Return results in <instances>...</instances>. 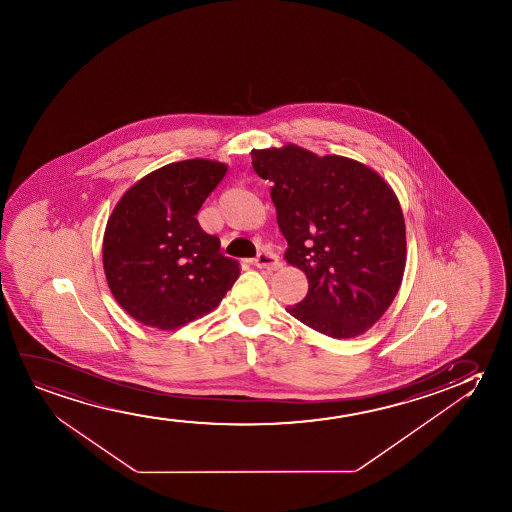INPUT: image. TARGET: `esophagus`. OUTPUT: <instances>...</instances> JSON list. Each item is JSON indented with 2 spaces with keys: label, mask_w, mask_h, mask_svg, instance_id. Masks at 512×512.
Here are the masks:
<instances>
[{
  "label": "esophagus",
  "mask_w": 512,
  "mask_h": 512,
  "mask_svg": "<svg viewBox=\"0 0 512 512\" xmlns=\"http://www.w3.org/2000/svg\"><path fill=\"white\" fill-rule=\"evenodd\" d=\"M253 266H257L259 269H266V271H276L280 267V259L274 253H259L253 259Z\"/></svg>",
  "instance_id": "34e87169"
}]
</instances>
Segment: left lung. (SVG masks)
<instances>
[{"label": "left lung", "instance_id": "obj_1", "mask_svg": "<svg viewBox=\"0 0 512 512\" xmlns=\"http://www.w3.org/2000/svg\"><path fill=\"white\" fill-rule=\"evenodd\" d=\"M250 154L255 173L273 183L285 259L308 278V294L288 313L325 336L364 334L390 308L406 267V224L392 187L341 155L297 145Z\"/></svg>", "mask_w": 512, "mask_h": 512}]
</instances>
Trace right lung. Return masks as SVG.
I'll return each mask as SVG.
<instances>
[{
    "mask_svg": "<svg viewBox=\"0 0 512 512\" xmlns=\"http://www.w3.org/2000/svg\"><path fill=\"white\" fill-rule=\"evenodd\" d=\"M227 173L208 159L173 162L134 183L113 208L103 267L115 301L134 320L175 330L210 313L238 280V260L201 229L197 211Z\"/></svg>",
    "mask_w": 512,
    "mask_h": 512,
    "instance_id": "add662e5",
    "label": "right lung"
}]
</instances>
